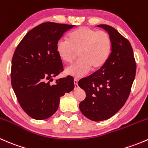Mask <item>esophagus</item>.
<instances>
[{
    "instance_id": "esophagus-1",
    "label": "esophagus",
    "mask_w": 148,
    "mask_h": 148,
    "mask_svg": "<svg viewBox=\"0 0 148 148\" xmlns=\"http://www.w3.org/2000/svg\"><path fill=\"white\" fill-rule=\"evenodd\" d=\"M74 89H77L78 88V79H74Z\"/></svg>"
}]
</instances>
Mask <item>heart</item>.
I'll return each instance as SVG.
<instances>
[{
    "mask_svg": "<svg viewBox=\"0 0 148 148\" xmlns=\"http://www.w3.org/2000/svg\"><path fill=\"white\" fill-rule=\"evenodd\" d=\"M56 49L66 63L72 62L78 51L79 58L66 69L65 73L79 78L87 74L91 69L96 70L105 64L111 53L112 40L107 32L82 26L71 31L68 39H59Z\"/></svg>",
    "mask_w": 148,
    "mask_h": 148,
    "instance_id": "1",
    "label": "heart"
}]
</instances>
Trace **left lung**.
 Segmentation results:
<instances>
[{"label": "left lung", "mask_w": 148, "mask_h": 148, "mask_svg": "<svg viewBox=\"0 0 148 148\" xmlns=\"http://www.w3.org/2000/svg\"><path fill=\"white\" fill-rule=\"evenodd\" d=\"M97 26L110 35L111 53L105 64L78 82L86 92V98L79 104L80 110L85 117L95 122L110 118L123 107L136 73L133 50L129 41L112 26Z\"/></svg>", "instance_id": "1"}]
</instances>
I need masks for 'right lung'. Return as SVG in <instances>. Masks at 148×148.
<instances>
[{
	"mask_svg": "<svg viewBox=\"0 0 148 148\" xmlns=\"http://www.w3.org/2000/svg\"><path fill=\"white\" fill-rule=\"evenodd\" d=\"M74 25L45 22L29 31L16 47L11 62V85L23 111L35 120H45L59 108L60 97L74 88L67 76L51 84L63 71L56 52L57 41Z\"/></svg>",
	"mask_w": 148,
	"mask_h": 148,
	"instance_id": "add662e5",
	"label": "right lung"
}]
</instances>
